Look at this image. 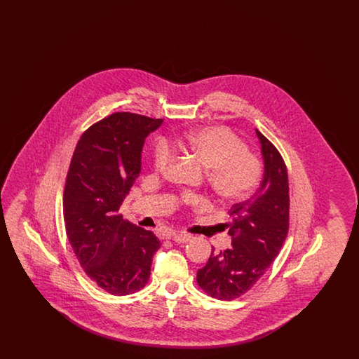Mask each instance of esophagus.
Here are the masks:
<instances>
[{
    "label": "esophagus",
    "mask_w": 359,
    "mask_h": 359,
    "mask_svg": "<svg viewBox=\"0 0 359 359\" xmlns=\"http://www.w3.org/2000/svg\"><path fill=\"white\" fill-rule=\"evenodd\" d=\"M168 238L172 239L176 243H186L191 239V236H188V234H175L173 233V234L168 236Z\"/></svg>",
    "instance_id": "1"
}]
</instances>
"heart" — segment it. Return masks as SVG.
<instances>
[{
    "label": "heart",
    "instance_id": "heart-1",
    "mask_svg": "<svg viewBox=\"0 0 359 359\" xmlns=\"http://www.w3.org/2000/svg\"><path fill=\"white\" fill-rule=\"evenodd\" d=\"M173 147L188 149L205 167L214 191L227 201H242L255 192L262 176V163L256 154L246 151V144L224 126H205L173 137ZM173 157L167 140L154 147L152 164L157 173L165 171Z\"/></svg>",
    "mask_w": 359,
    "mask_h": 359
}]
</instances>
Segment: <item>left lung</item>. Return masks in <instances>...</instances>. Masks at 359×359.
I'll return each mask as SVG.
<instances>
[{
	"instance_id": "1",
	"label": "left lung",
	"mask_w": 359,
	"mask_h": 359,
	"mask_svg": "<svg viewBox=\"0 0 359 359\" xmlns=\"http://www.w3.org/2000/svg\"><path fill=\"white\" fill-rule=\"evenodd\" d=\"M265 173L256 194L233 205L229 236L231 246L215 252L198 271V285L218 300H234L250 290L278 256L290 229V186L283 156L256 130Z\"/></svg>"
}]
</instances>
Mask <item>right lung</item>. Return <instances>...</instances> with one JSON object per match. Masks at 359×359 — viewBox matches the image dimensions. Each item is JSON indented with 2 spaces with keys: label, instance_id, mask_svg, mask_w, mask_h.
<instances>
[{
  "label": "right lung",
  "instance_id": "obj_1",
  "mask_svg": "<svg viewBox=\"0 0 359 359\" xmlns=\"http://www.w3.org/2000/svg\"><path fill=\"white\" fill-rule=\"evenodd\" d=\"M163 120L121 111L91 125L76 144L63 194L66 233L82 269L114 296L142 290L160 241L125 221L120 205L141 171L145 137Z\"/></svg>",
  "mask_w": 359,
  "mask_h": 359
}]
</instances>
